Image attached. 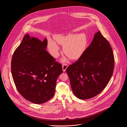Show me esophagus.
Masks as SVG:
<instances>
[{"label": "esophagus", "instance_id": "obj_1", "mask_svg": "<svg viewBox=\"0 0 127 127\" xmlns=\"http://www.w3.org/2000/svg\"><path fill=\"white\" fill-rule=\"evenodd\" d=\"M68 66V65L67 64H63L62 65V69L63 71H65L67 67Z\"/></svg>", "mask_w": 127, "mask_h": 127}]
</instances>
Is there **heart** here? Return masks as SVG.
<instances>
[{"mask_svg":"<svg viewBox=\"0 0 127 127\" xmlns=\"http://www.w3.org/2000/svg\"><path fill=\"white\" fill-rule=\"evenodd\" d=\"M55 39L57 42L64 46V53L73 60L78 59L83 54L88 45L87 37L83 33L78 34H60L55 36ZM48 47L52 55L55 58H57L60 50L57 44L53 40H49Z\"/></svg>","mask_w":127,"mask_h":127,"instance_id":"1","label":"heart"}]
</instances>
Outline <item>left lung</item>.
I'll return each instance as SVG.
<instances>
[{"instance_id":"obj_1","label":"left lung","mask_w":127,"mask_h":127,"mask_svg":"<svg viewBox=\"0 0 127 127\" xmlns=\"http://www.w3.org/2000/svg\"><path fill=\"white\" fill-rule=\"evenodd\" d=\"M114 67L112 49L98 31L79 60L66 68L74 95L81 99L96 96L109 83Z\"/></svg>"}]
</instances>
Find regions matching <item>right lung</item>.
Segmentation results:
<instances>
[{"mask_svg": "<svg viewBox=\"0 0 127 127\" xmlns=\"http://www.w3.org/2000/svg\"><path fill=\"white\" fill-rule=\"evenodd\" d=\"M48 41L26 34L14 51L12 77L17 90L31 102L42 104L54 95L57 79L62 73L61 64L46 50Z\"/></svg>", "mask_w": 127, "mask_h": 127, "instance_id": "add662e5", "label": "right lung"}]
</instances>
